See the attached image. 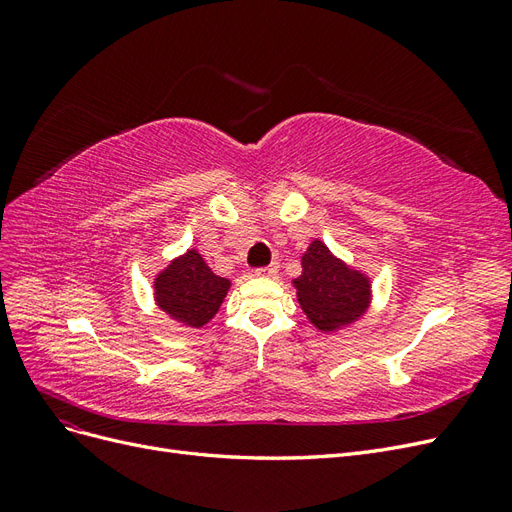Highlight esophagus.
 <instances>
[{
	"label": "esophagus",
	"mask_w": 512,
	"mask_h": 512,
	"mask_svg": "<svg viewBox=\"0 0 512 512\" xmlns=\"http://www.w3.org/2000/svg\"><path fill=\"white\" fill-rule=\"evenodd\" d=\"M277 271H280V265H277V262H271V265H267V267H258L256 275H260V277H275Z\"/></svg>",
	"instance_id": "34e87169"
}]
</instances>
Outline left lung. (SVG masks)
Here are the masks:
<instances>
[{"label":"left lung","mask_w":512,"mask_h":512,"mask_svg":"<svg viewBox=\"0 0 512 512\" xmlns=\"http://www.w3.org/2000/svg\"><path fill=\"white\" fill-rule=\"evenodd\" d=\"M303 273L294 280L299 303L318 329L333 331L359 316L369 299V282L314 241L301 258Z\"/></svg>","instance_id":"left-lung-1"}]
</instances>
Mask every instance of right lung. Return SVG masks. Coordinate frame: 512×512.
<instances>
[{"mask_svg":"<svg viewBox=\"0 0 512 512\" xmlns=\"http://www.w3.org/2000/svg\"><path fill=\"white\" fill-rule=\"evenodd\" d=\"M228 286V280L215 275L200 254L190 250L158 277L156 299L166 314L198 329L218 312Z\"/></svg>","mask_w":512,"mask_h":512,"instance_id":"right-lung-1","label":"right lung"}]
</instances>
